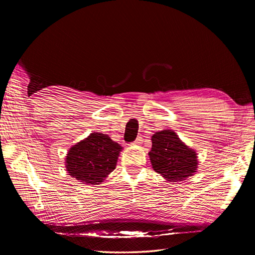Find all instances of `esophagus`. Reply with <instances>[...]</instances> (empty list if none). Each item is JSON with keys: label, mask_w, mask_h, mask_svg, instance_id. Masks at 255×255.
Returning <instances> with one entry per match:
<instances>
[{"label": "esophagus", "mask_w": 255, "mask_h": 255, "mask_svg": "<svg viewBox=\"0 0 255 255\" xmlns=\"http://www.w3.org/2000/svg\"><path fill=\"white\" fill-rule=\"evenodd\" d=\"M142 137L141 136H138L137 138H136V139H135V141H134V143L135 144H140V143H142Z\"/></svg>", "instance_id": "esophagus-1"}]
</instances>
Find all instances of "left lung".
I'll use <instances>...</instances> for the list:
<instances>
[{
    "label": "left lung",
    "mask_w": 255,
    "mask_h": 255,
    "mask_svg": "<svg viewBox=\"0 0 255 255\" xmlns=\"http://www.w3.org/2000/svg\"><path fill=\"white\" fill-rule=\"evenodd\" d=\"M149 156L154 170L170 182L185 180L198 168L197 153L170 129L160 130L152 136Z\"/></svg>",
    "instance_id": "left-lung-1"
}]
</instances>
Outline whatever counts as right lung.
Instances as JSON below:
<instances>
[{
    "label": "right lung",
    "mask_w": 255,
    "mask_h": 255,
    "mask_svg": "<svg viewBox=\"0 0 255 255\" xmlns=\"http://www.w3.org/2000/svg\"><path fill=\"white\" fill-rule=\"evenodd\" d=\"M122 146L102 133H92L69 150L67 171L84 184H100L117 164Z\"/></svg>",
    "instance_id": "add662e5"
}]
</instances>
